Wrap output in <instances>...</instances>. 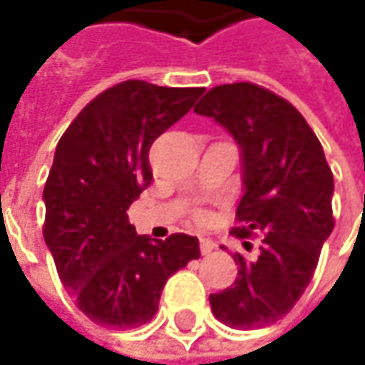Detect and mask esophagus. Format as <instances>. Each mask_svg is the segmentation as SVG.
<instances>
[{"instance_id":"obj_1","label":"esophagus","mask_w":365,"mask_h":365,"mask_svg":"<svg viewBox=\"0 0 365 365\" xmlns=\"http://www.w3.org/2000/svg\"><path fill=\"white\" fill-rule=\"evenodd\" d=\"M213 250H215V242L209 240V237H201V254L207 256V254H211Z\"/></svg>"}]
</instances>
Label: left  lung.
I'll use <instances>...</instances> for the list:
<instances>
[{"label":"left lung","mask_w":365,"mask_h":365,"mask_svg":"<svg viewBox=\"0 0 365 365\" xmlns=\"http://www.w3.org/2000/svg\"><path fill=\"white\" fill-rule=\"evenodd\" d=\"M195 111L223 125L240 148L244 197L233 235H264L258 258L233 256L237 278L209 297L211 311L233 329L272 325L302 297L333 232L329 164L301 113L264 87L219 85Z\"/></svg>","instance_id":"1"}]
</instances>
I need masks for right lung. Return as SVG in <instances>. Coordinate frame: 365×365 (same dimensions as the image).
<instances>
[{
	"instance_id": "obj_1",
	"label": "right lung",
	"mask_w": 365,
	"mask_h": 365,
	"mask_svg": "<svg viewBox=\"0 0 365 365\" xmlns=\"http://www.w3.org/2000/svg\"><path fill=\"white\" fill-rule=\"evenodd\" d=\"M203 91L123 81L95 97L56 146L42 192L44 240L61 282L97 325H146L166 280L201 256L187 233L164 242L138 235L128 209L152 180V142Z\"/></svg>"
}]
</instances>
